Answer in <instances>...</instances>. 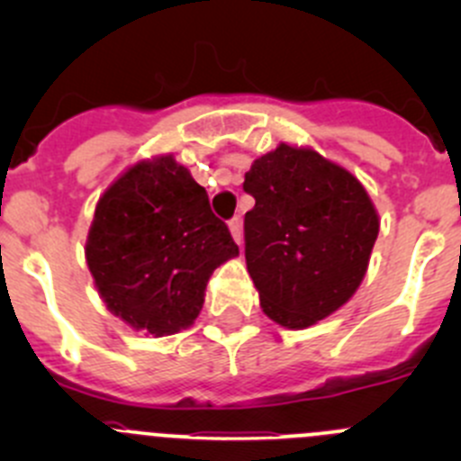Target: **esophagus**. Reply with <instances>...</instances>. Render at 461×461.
<instances>
[{
  "instance_id": "obj_1",
  "label": "esophagus",
  "mask_w": 461,
  "mask_h": 461,
  "mask_svg": "<svg viewBox=\"0 0 461 461\" xmlns=\"http://www.w3.org/2000/svg\"><path fill=\"white\" fill-rule=\"evenodd\" d=\"M230 231H231V239L236 243H243V225H240V218H231L230 221Z\"/></svg>"
}]
</instances>
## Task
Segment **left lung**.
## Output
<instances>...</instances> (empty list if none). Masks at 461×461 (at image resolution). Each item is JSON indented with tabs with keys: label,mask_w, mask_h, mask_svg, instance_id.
Returning a JSON list of instances; mask_svg holds the SVG:
<instances>
[{
	"label": "left lung",
	"mask_w": 461,
	"mask_h": 461,
	"mask_svg": "<svg viewBox=\"0 0 461 461\" xmlns=\"http://www.w3.org/2000/svg\"><path fill=\"white\" fill-rule=\"evenodd\" d=\"M243 189L245 260L260 308L303 330L337 312L368 272L379 213L364 185L310 147L281 142L252 162Z\"/></svg>",
	"instance_id": "obj_1"
}]
</instances>
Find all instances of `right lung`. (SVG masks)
I'll return each instance as SVG.
<instances>
[{
    "mask_svg": "<svg viewBox=\"0 0 461 461\" xmlns=\"http://www.w3.org/2000/svg\"><path fill=\"white\" fill-rule=\"evenodd\" d=\"M85 254L109 312L165 337L196 321L209 276L239 245L204 187L167 153L138 160L102 194Z\"/></svg>",
    "mask_w": 461,
    "mask_h": 461,
    "instance_id": "add662e5",
    "label": "right lung"
}]
</instances>
